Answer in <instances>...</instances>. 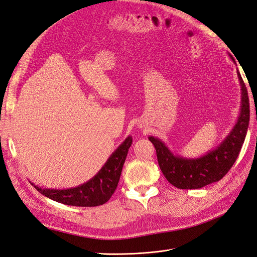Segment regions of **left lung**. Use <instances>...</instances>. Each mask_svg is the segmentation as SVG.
Returning <instances> with one entry per match:
<instances>
[{
  "mask_svg": "<svg viewBox=\"0 0 257 257\" xmlns=\"http://www.w3.org/2000/svg\"><path fill=\"white\" fill-rule=\"evenodd\" d=\"M232 59V57H230ZM234 60V59H232ZM241 85V108L236 125L216 149L204 157L185 159L174 155L159 138L150 136L149 141L157 150V157L163 175L178 189L193 190L221 180L234 165L242 147L250 121V103L247 90L237 69Z\"/></svg>",
  "mask_w": 257,
  "mask_h": 257,
  "instance_id": "1",
  "label": "left lung"
}]
</instances>
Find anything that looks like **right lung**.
<instances>
[{"mask_svg": "<svg viewBox=\"0 0 257 257\" xmlns=\"http://www.w3.org/2000/svg\"><path fill=\"white\" fill-rule=\"evenodd\" d=\"M132 142H133L132 136H128L116 148L102 169L88 182L79 186L67 190H50L40 188L34 183L32 185L46 197L64 205L77 207L104 205L110 199L118 186L123 164L125 162Z\"/></svg>", "mask_w": 257, "mask_h": 257, "instance_id": "right-lung-1", "label": "right lung"}]
</instances>
